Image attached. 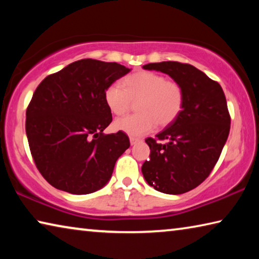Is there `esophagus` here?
Returning <instances> with one entry per match:
<instances>
[{"instance_id": "34e87169", "label": "esophagus", "mask_w": 259, "mask_h": 259, "mask_svg": "<svg viewBox=\"0 0 259 259\" xmlns=\"http://www.w3.org/2000/svg\"><path fill=\"white\" fill-rule=\"evenodd\" d=\"M139 138H136V137H130V144L131 145H135V144H137L139 142Z\"/></svg>"}]
</instances>
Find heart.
Returning a JSON list of instances; mask_svg holds the SVG:
<instances>
[{"label": "heart", "mask_w": 259, "mask_h": 259, "mask_svg": "<svg viewBox=\"0 0 259 259\" xmlns=\"http://www.w3.org/2000/svg\"><path fill=\"white\" fill-rule=\"evenodd\" d=\"M109 111L115 115L128 113L137 103L138 114L114 122L116 130L133 137H140L159 126H168L181 115L185 93L177 81L168 80L162 74L140 71L130 74L123 80V87L109 84L104 93Z\"/></svg>", "instance_id": "b5f03b06"}]
</instances>
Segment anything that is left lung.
I'll list each match as a JSON object with an SVG mask.
<instances>
[{
	"label": "left lung",
	"instance_id": "obj_1",
	"mask_svg": "<svg viewBox=\"0 0 259 259\" xmlns=\"http://www.w3.org/2000/svg\"><path fill=\"white\" fill-rule=\"evenodd\" d=\"M168 74L179 82L185 103L177 120L145 139L150 159L142 171L148 185L166 194H183L208 178L221 156L231 116L221 84L190 64L151 63L143 66Z\"/></svg>",
	"mask_w": 259,
	"mask_h": 259
}]
</instances>
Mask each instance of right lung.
I'll use <instances>...</instances> for the list:
<instances>
[{
  "mask_svg": "<svg viewBox=\"0 0 259 259\" xmlns=\"http://www.w3.org/2000/svg\"><path fill=\"white\" fill-rule=\"evenodd\" d=\"M130 72L123 65L81 59L43 80L26 111V135L34 163L57 190L98 191L129 148L122 131L104 134L112 113L105 89Z\"/></svg>",
  "mask_w": 259,
  "mask_h": 259,
  "instance_id": "add662e5",
  "label": "right lung"
}]
</instances>
